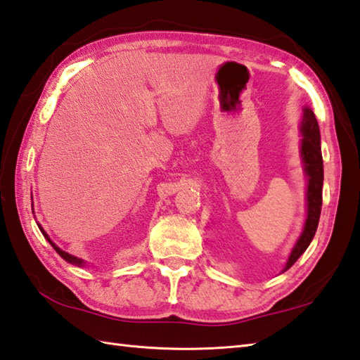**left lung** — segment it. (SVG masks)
<instances>
[{"label": "left lung", "instance_id": "obj_1", "mask_svg": "<svg viewBox=\"0 0 360 360\" xmlns=\"http://www.w3.org/2000/svg\"><path fill=\"white\" fill-rule=\"evenodd\" d=\"M300 134H302V143H300V155L303 161V169L307 180L306 185V221L303 231L293 245L288 258V262L283 272L289 270L297 259L302 256L306 248L312 242L315 231L319 226V219L321 212V189H323V157H321L320 148V129L317 118H315L311 107L303 108L302 122H300Z\"/></svg>", "mask_w": 360, "mask_h": 360}]
</instances>
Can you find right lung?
I'll list each match as a JSON object with an SVG mask.
<instances>
[{"label":"right lung","instance_id":"right-lung-1","mask_svg":"<svg viewBox=\"0 0 360 360\" xmlns=\"http://www.w3.org/2000/svg\"><path fill=\"white\" fill-rule=\"evenodd\" d=\"M37 225H39V229H40V231H41V234H43V236H45V239L49 242V244L51 245H53V248H54V250L58 253V255H60L62 256V258L65 259V261H67V262H70V264H72V266H77V267H84L85 266V261L84 259H80V258H77V256H75V255H70V253H67V252H63L62 250V248L60 247H57L56 244H54V242L53 240H51V238L48 236V234H46V231L45 230H43L41 229V225L40 224H37Z\"/></svg>","mask_w":360,"mask_h":360}]
</instances>
